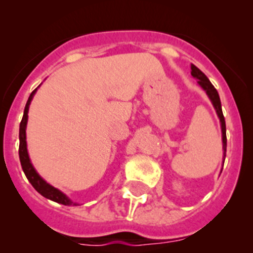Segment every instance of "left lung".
Listing matches in <instances>:
<instances>
[{
	"instance_id": "obj_1",
	"label": "left lung",
	"mask_w": 253,
	"mask_h": 253,
	"mask_svg": "<svg viewBox=\"0 0 253 253\" xmlns=\"http://www.w3.org/2000/svg\"><path fill=\"white\" fill-rule=\"evenodd\" d=\"M191 75L193 78H196L198 81V84L201 85V88L206 91L208 98L211 99V104H213L214 109H215L216 115H218L219 120H220L221 124V133H223V150H224V160H225V153H226V127H225V119H224L223 111H221V103L220 98H219V94L216 91V89L214 88L213 84L211 83L207 76L200 68L196 67L195 65H191Z\"/></svg>"
}]
</instances>
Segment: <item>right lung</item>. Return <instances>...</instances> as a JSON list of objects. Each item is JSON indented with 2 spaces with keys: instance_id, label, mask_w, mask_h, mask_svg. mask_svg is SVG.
Wrapping results in <instances>:
<instances>
[{
  "instance_id": "1",
  "label": "right lung",
  "mask_w": 253,
  "mask_h": 253,
  "mask_svg": "<svg viewBox=\"0 0 253 253\" xmlns=\"http://www.w3.org/2000/svg\"><path fill=\"white\" fill-rule=\"evenodd\" d=\"M38 88L34 89L30 94L29 99H28L27 104H25L24 114H23V119L20 121L19 125V159L20 164H22V169L24 171L25 176L29 180V182L32 183L33 187L38 191L42 196H44L47 200L53 201V202H57L60 205L65 206H78V203L72 202L67 196L63 192H61L60 190L55 188L53 186H51L50 183H47L44 178L42 177L37 172V170L33 167L32 162L29 159V154H28L27 149V134H25V129H27V122H28V111H29V105L32 103V99L34 96V94L37 93Z\"/></svg>"
}]
</instances>
